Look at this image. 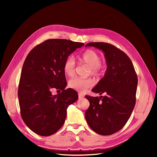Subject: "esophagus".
<instances>
[{
	"mask_svg": "<svg viewBox=\"0 0 157 157\" xmlns=\"http://www.w3.org/2000/svg\"><path fill=\"white\" fill-rule=\"evenodd\" d=\"M78 98H82L84 96V95H83L82 93H80V92H78Z\"/></svg>",
	"mask_w": 157,
	"mask_h": 157,
	"instance_id": "34e87169",
	"label": "esophagus"
}]
</instances>
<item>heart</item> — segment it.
Returning <instances> with one entry per match:
<instances>
[{"instance_id": "obj_1", "label": "heart", "mask_w": 157, "mask_h": 157, "mask_svg": "<svg viewBox=\"0 0 157 157\" xmlns=\"http://www.w3.org/2000/svg\"><path fill=\"white\" fill-rule=\"evenodd\" d=\"M80 59L90 67V72L94 75H100L103 73L104 65L101 63V58L96 52L92 50H86L80 56ZM75 60L73 56H69L65 59L63 69L65 74L72 76L75 70ZM94 82L91 78L75 77L69 80V86L80 92H84L94 86Z\"/></svg>"}]
</instances>
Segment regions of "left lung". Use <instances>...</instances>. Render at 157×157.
Instances as JSON below:
<instances>
[{"label":"left lung","instance_id":"obj_1","mask_svg":"<svg viewBox=\"0 0 157 157\" xmlns=\"http://www.w3.org/2000/svg\"><path fill=\"white\" fill-rule=\"evenodd\" d=\"M86 46L101 50L107 68L92 91L106 96H85L90 106L85 113L88 124L97 134L109 136L121 130L136 104L137 77L132 61L124 52L106 42H90Z\"/></svg>","mask_w":157,"mask_h":157}]
</instances>
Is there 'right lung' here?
I'll return each mask as SVG.
<instances>
[{
    "mask_svg": "<svg viewBox=\"0 0 157 157\" xmlns=\"http://www.w3.org/2000/svg\"><path fill=\"white\" fill-rule=\"evenodd\" d=\"M82 42L48 39L36 46L23 63L18 86L22 119L36 134L48 136L63 126L67 109L78 99L75 90L67 88L63 65ZM62 92L53 96L51 90Z\"/></svg>",
    "mask_w": 157,
    "mask_h": 157,
    "instance_id": "obj_1",
    "label": "right lung"
}]
</instances>
